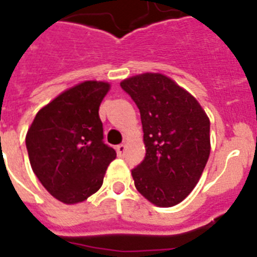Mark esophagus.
Returning a JSON list of instances; mask_svg holds the SVG:
<instances>
[{
    "label": "esophagus",
    "instance_id": "obj_1",
    "mask_svg": "<svg viewBox=\"0 0 257 257\" xmlns=\"http://www.w3.org/2000/svg\"><path fill=\"white\" fill-rule=\"evenodd\" d=\"M117 155L119 156V157H122V156L124 155V152H126V146L124 144H119V146H117Z\"/></svg>",
    "mask_w": 257,
    "mask_h": 257
}]
</instances>
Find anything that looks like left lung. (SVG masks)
Segmentation results:
<instances>
[{
    "mask_svg": "<svg viewBox=\"0 0 257 257\" xmlns=\"http://www.w3.org/2000/svg\"><path fill=\"white\" fill-rule=\"evenodd\" d=\"M140 111L146 157L131 170L135 187L157 207L181 203L194 190L210 152V123L196 98L162 74L120 83Z\"/></svg>",
    "mask_w": 257,
    "mask_h": 257,
    "instance_id": "obj_1",
    "label": "left lung"
}]
</instances>
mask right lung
Wrapping results in <instances>:
<instances>
[{
  "label": "right lung",
  "instance_id": "obj_1",
  "mask_svg": "<svg viewBox=\"0 0 257 257\" xmlns=\"http://www.w3.org/2000/svg\"><path fill=\"white\" fill-rule=\"evenodd\" d=\"M110 85L88 82L67 89L36 114L26 147L32 170L52 196L84 201L100 190L115 151L104 143L98 107Z\"/></svg>",
  "mask_w": 257,
  "mask_h": 257
}]
</instances>
